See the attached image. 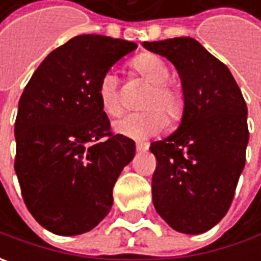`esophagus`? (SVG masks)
Returning <instances> with one entry per match:
<instances>
[{
	"mask_svg": "<svg viewBox=\"0 0 261 261\" xmlns=\"http://www.w3.org/2000/svg\"><path fill=\"white\" fill-rule=\"evenodd\" d=\"M148 144L146 142H136V151H139V152H145L146 149H148Z\"/></svg>",
	"mask_w": 261,
	"mask_h": 261,
	"instance_id": "esophagus-1",
	"label": "esophagus"
}]
</instances>
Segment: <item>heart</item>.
Segmentation results:
<instances>
[{
	"instance_id": "b5f03b06",
	"label": "heart",
	"mask_w": 261,
	"mask_h": 261,
	"mask_svg": "<svg viewBox=\"0 0 261 261\" xmlns=\"http://www.w3.org/2000/svg\"><path fill=\"white\" fill-rule=\"evenodd\" d=\"M130 66L136 75L151 84L142 101V107L148 110L123 116L113 123V129L119 135L142 141L160 134L166 127V114L170 122L178 120L183 115L185 98L178 87L168 83L170 69L158 55L142 54L136 56ZM97 95L106 115L116 117L122 113L123 105L119 91V81L113 72H106L101 75L97 86ZM161 110L166 113L165 115Z\"/></svg>"
}]
</instances>
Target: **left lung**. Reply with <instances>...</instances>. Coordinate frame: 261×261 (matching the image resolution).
I'll return each mask as SVG.
<instances>
[{
  "instance_id": "obj_1",
  "label": "left lung",
  "mask_w": 261,
  "mask_h": 261,
  "mask_svg": "<svg viewBox=\"0 0 261 261\" xmlns=\"http://www.w3.org/2000/svg\"><path fill=\"white\" fill-rule=\"evenodd\" d=\"M175 66L185 109L180 125L149 149L156 158L152 202L183 234H202L225 216L246 164L247 105L231 71L192 37L142 42Z\"/></svg>"
}]
</instances>
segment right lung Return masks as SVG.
I'll list each match as a JSON object with an SVG mask.
<instances>
[{
    "mask_svg": "<svg viewBox=\"0 0 261 261\" xmlns=\"http://www.w3.org/2000/svg\"><path fill=\"white\" fill-rule=\"evenodd\" d=\"M138 45L100 35L72 37L32 75L18 101L14 170L29 212L56 236L100 224L113 186L135 156L130 138L113 135L97 86Z\"/></svg>",
    "mask_w": 261,
    "mask_h": 261,
    "instance_id": "add662e5",
    "label": "right lung"
}]
</instances>
